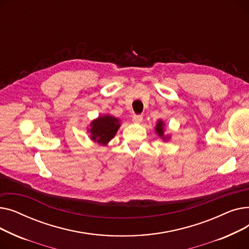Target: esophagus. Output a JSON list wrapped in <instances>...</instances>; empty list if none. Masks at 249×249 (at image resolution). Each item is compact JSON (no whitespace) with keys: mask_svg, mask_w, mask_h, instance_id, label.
<instances>
[{"mask_svg":"<svg viewBox=\"0 0 249 249\" xmlns=\"http://www.w3.org/2000/svg\"><path fill=\"white\" fill-rule=\"evenodd\" d=\"M143 119V116L142 115H134L132 117V121L135 122V123H140Z\"/></svg>","mask_w":249,"mask_h":249,"instance_id":"esophagus-1","label":"esophagus"}]
</instances>
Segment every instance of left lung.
<instances>
[{
	"instance_id": "8db88e82",
	"label": "left lung",
	"mask_w": 249,
	"mask_h": 249,
	"mask_svg": "<svg viewBox=\"0 0 249 249\" xmlns=\"http://www.w3.org/2000/svg\"><path fill=\"white\" fill-rule=\"evenodd\" d=\"M155 130H156V132H158V134L160 137L163 136V122L162 121H159L158 122V125H156Z\"/></svg>"
}]
</instances>
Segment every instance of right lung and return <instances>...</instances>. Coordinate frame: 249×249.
Returning a JSON list of instances; mask_svg holds the SVG:
<instances>
[{"instance_id":"obj_1","label":"right lung","mask_w":249,"mask_h":249,"mask_svg":"<svg viewBox=\"0 0 249 249\" xmlns=\"http://www.w3.org/2000/svg\"><path fill=\"white\" fill-rule=\"evenodd\" d=\"M119 127V120L117 118L109 115L101 116L90 123V138L105 145L115 136Z\"/></svg>"}]
</instances>
